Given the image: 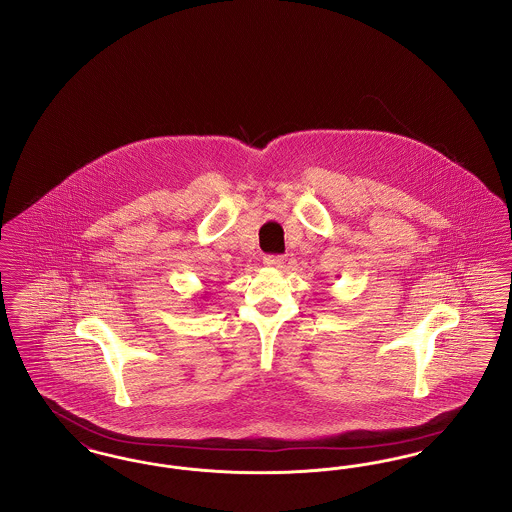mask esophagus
<instances>
[{"label": "esophagus", "mask_w": 512, "mask_h": 512, "mask_svg": "<svg viewBox=\"0 0 512 512\" xmlns=\"http://www.w3.org/2000/svg\"><path fill=\"white\" fill-rule=\"evenodd\" d=\"M263 263L270 268H278L282 267V263H284V259L280 257V255H267L265 259H263Z\"/></svg>", "instance_id": "esophagus-1"}]
</instances>
